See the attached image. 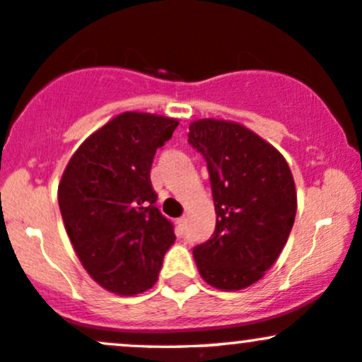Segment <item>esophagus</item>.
<instances>
[{
  "mask_svg": "<svg viewBox=\"0 0 362 362\" xmlns=\"http://www.w3.org/2000/svg\"><path fill=\"white\" fill-rule=\"evenodd\" d=\"M185 229H186V219L185 217H181V219H177L176 221V231H177V235H182V233H185Z\"/></svg>",
  "mask_w": 362,
  "mask_h": 362,
  "instance_id": "1",
  "label": "esophagus"
}]
</instances>
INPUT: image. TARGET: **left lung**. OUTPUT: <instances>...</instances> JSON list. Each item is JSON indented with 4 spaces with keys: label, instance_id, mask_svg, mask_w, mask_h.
Wrapping results in <instances>:
<instances>
[{
    "label": "left lung",
    "instance_id": "1",
    "mask_svg": "<svg viewBox=\"0 0 362 362\" xmlns=\"http://www.w3.org/2000/svg\"><path fill=\"white\" fill-rule=\"evenodd\" d=\"M188 141L207 162L217 216L211 238L193 248L198 273L214 288H247L288 240L297 212L291 170L273 145L231 120H195Z\"/></svg>",
    "mask_w": 362,
    "mask_h": 362
}]
</instances>
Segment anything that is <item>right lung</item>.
Wrapping results in <instances>:
<instances>
[{
  "label": "right lung",
  "mask_w": 362,
  "mask_h": 362,
  "mask_svg": "<svg viewBox=\"0 0 362 362\" xmlns=\"http://www.w3.org/2000/svg\"><path fill=\"white\" fill-rule=\"evenodd\" d=\"M177 120L124 112L72 155L58 185L62 219L88 274L105 290L136 295L151 288L174 226L155 207L150 169Z\"/></svg>",
  "instance_id": "obj_1"
}]
</instances>
